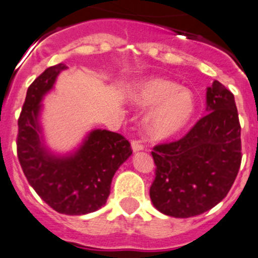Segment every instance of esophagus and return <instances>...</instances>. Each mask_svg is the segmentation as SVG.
<instances>
[{"label":"esophagus","instance_id":"34e87169","mask_svg":"<svg viewBox=\"0 0 258 258\" xmlns=\"http://www.w3.org/2000/svg\"><path fill=\"white\" fill-rule=\"evenodd\" d=\"M131 146H132V150H134V152L144 150V145H142L140 141H137V140H134V141H132Z\"/></svg>","mask_w":258,"mask_h":258}]
</instances>
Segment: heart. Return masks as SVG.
<instances>
[{
	"label": "heart",
	"instance_id": "1",
	"mask_svg": "<svg viewBox=\"0 0 258 258\" xmlns=\"http://www.w3.org/2000/svg\"><path fill=\"white\" fill-rule=\"evenodd\" d=\"M131 101L139 107L152 106L145 117V127L154 139H166L181 131L197 108L196 97L190 89L162 78L136 84Z\"/></svg>",
	"mask_w": 258,
	"mask_h": 258
}]
</instances>
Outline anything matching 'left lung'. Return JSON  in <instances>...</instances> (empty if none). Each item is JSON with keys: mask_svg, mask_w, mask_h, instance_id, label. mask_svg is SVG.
Wrapping results in <instances>:
<instances>
[{"mask_svg": "<svg viewBox=\"0 0 258 258\" xmlns=\"http://www.w3.org/2000/svg\"><path fill=\"white\" fill-rule=\"evenodd\" d=\"M150 198L157 211L189 218L226 198L241 166V124L234 96L218 81L207 89V114L182 139L156 145Z\"/></svg>", "mask_w": 258, "mask_h": 258, "instance_id": "obj_1", "label": "left lung"}]
</instances>
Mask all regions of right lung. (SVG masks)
Instances as JSON below:
<instances>
[{
    "instance_id": "obj_1",
    "label": "right lung",
    "mask_w": 258,
    "mask_h": 258,
    "mask_svg": "<svg viewBox=\"0 0 258 258\" xmlns=\"http://www.w3.org/2000/svg\"><path fill=\"white\" fill-rule=\"evenodd\" d=\"M67 67L60 62L29 87L19 118L17 157L29 184L54 211L82 216L106 204L114 172L131 156L130 142L107 130L89 132L73 154L57 156L46 149L39 122L45 94Z\"/></svg>"
}]
</instances>
